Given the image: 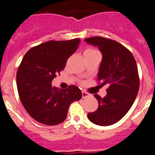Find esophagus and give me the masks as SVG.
Returning <instances> with one entry per match:
<instances>
[{"label":"esophagus","mask_w":155,"mask_h":155,"mask_svg":"<svg viewBox=\"0 0 155 155\" xmlns=\"http://www.w3.org/2000/svg\"><path fill=\"white\" fill-rule=\"evenodd\" d=\"M81 93H82V98H87V96H89V94L88 93L86 92L85 91H81Z\"/></svg>","instance_id":"obj_1"}]
</instances>
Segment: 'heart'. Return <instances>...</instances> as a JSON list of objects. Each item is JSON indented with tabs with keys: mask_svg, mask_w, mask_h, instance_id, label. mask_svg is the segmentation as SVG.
<instances>
[{
	"mask_svg": "<svg viewBox=\"0 0 155 155\" xmlns=\"http://www.w3.org/2000/svg\"><path fill=\"white\" fill-rule=\"evenodd\" d=\"M98 53L96 50H94L93 48H88L87 50H85V51L84 52V56L85 55H91V54H94V53Z\"/></svg>",
	"mask_w": 155,
	"mask_h": 155,
	"instance_id": "obj_1",
	"label": "heart"
}]
</instances>
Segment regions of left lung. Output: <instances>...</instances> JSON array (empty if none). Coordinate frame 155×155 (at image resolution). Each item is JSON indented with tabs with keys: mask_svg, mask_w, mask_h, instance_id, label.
<instances>
[{
	"mask_svg": "<svg viewBox=\"0 0 155 155\" xmlns=\"http://www.w3.org/2000/svg\"><path fill=\"white\" fill-rule=\"evenodd\" d=\"M85 41L97 46L102 52L97 81L101 85H109L105 97L94 94L98 107L87 113V117L96 125H112L127 114L136 99L140 86L137 66L131 52L120 42L100 36Z\"/></svg>",
	"mask_w": 155,
	"mask_h": 155,
	"instance_id": "1",
	"label": "left lung"
}]
</instances>
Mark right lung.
<instances>
[{"label":"right lung","mask_w":155,"mask_h":155,"mask_svg":"<svg viewBox=\"0 0 155 155\" xmlns=\"http://www.w3.org/2000/svg\"><path fill=\"white\" fill-rule=\"evenodd\" d=\"M79 43L80 39L43 42L31 48L18 68L19 98L28 114L40 124H61L67 117L70 105L81 98L82 93L77 86L60 89L51 83L64 69Z\"/></svg>","instance_id":"1"}]
</instances>
